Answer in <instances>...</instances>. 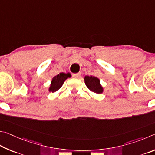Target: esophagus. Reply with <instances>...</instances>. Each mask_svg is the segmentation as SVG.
<instances>
[{
  "instance_id": "1",
  "label": "esophagus",
  "mask_w": 155,
  "mask_h": 155,
  "mask_svg": "<svg viewBox=\"0 0 155 155\" xmlns=\"http://www.w3.org/2000/svg\"><path fill=\"white\" fill-rule=\"evenodd\" d=\"M81 75V73H74V74H73V77L75 78H79Z\"/></svg>"
}]
</instances>
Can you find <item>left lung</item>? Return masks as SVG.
Returning a JSON list of instances; mask_svg holds the SVG:
<instances>
[{"mask_svg":"<svg viewBox=\"0 0 155 155\" xmlns=\"http://www.w3.org/2000/svg\"><path fill=\"white\" fill-rule=\"evenodd\" d=\"M84 82L87 88L93 93L96 94L104 93V87L100 84V80L98 78L92 75H86L84 77Z\"/></svg>","mask_w":155,"mask_h":155,"instance_id":"1","label":"left lung"}]
</instances>
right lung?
<instances>
[{"instance_id": "add662e5", "label": "right lung", "mask_w": 155, "mask_h": 155, "mask_svg": "<svg viewBox=\"0 0 155 155\" xmlns=\"http://www.w3.org/2000/svg\"><path fill=\"white\" fill-rule=\"evenodd\" d=\"M71 77V75L69 72L67 73H60L51 79V84L50 85V87L48 88L49 92H52V93H55L57 91H58L60 88L62 87V84H63L64 81L66 80L67 78H69Z\"/></svg>"}]
</instances>
